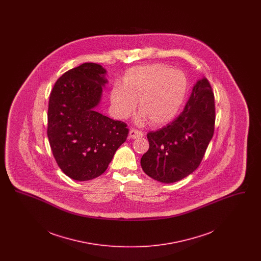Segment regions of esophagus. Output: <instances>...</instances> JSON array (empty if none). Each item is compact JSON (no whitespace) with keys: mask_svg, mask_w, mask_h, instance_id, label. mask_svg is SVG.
Masks as SVG:
<instances>
[{"mask_svg":"<svg viewBox=\"0 0 261 261\" xmlns=\"http://www.w3.org/2000/svg\"><path fill=\"white\" fill-rule=\"evenodd\" d=\"M143 135H144V133L142 131H139L135 128H132L129 132V137L132 138V139H136L138 137H142Z\"/></svg>","mask_w":261,"mask_h":261,"instance_id":"esophagus-1","label":"esophagus"}]
</instances>
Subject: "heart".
Instances as JSON below:
<instances>
[{
	"mask_svg": "<svg viewBox=\"0 0 261 261\" xmlns=\"http://www.w3.org/2000/svg\"><path fill=\"white\" fill-rule=\"evenodd\" d=\"M187 88L186 75L181 70L162 63L138 66L125 73L123 85L112 86V109L118 117L125 118L135 111L139 100L140 122L149 119L155 126L166 124L180 110Z\"/></svg>",
	"mask_w": 261,
	"mask_h": 261,
	"instance_id": "obj_1",
	"label": "heart"
}]
</instances>
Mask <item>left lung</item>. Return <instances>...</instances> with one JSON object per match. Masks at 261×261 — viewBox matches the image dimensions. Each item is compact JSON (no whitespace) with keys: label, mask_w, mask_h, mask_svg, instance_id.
Returning a JSON list of instances; mask_svg holds the SVG:
<instances>
[{"label":"left lung","mask_w":261,"mask_h":261,"mask_svg":"<svg viewBox=\"0 0 261 261\" xmlns=\"http://www.w3.org/2000/svg\"><path fill=\"white\" fill-rule=\"evenodd\" d=\"M214 125V94L210 81L202 78L193 88L181 114L147 134L149 148L141 159L144 172L162 183H174L193 173L204 156Z\"/></svg>","instance_id":"left-lung-1"}]
</instances>
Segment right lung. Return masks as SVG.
I'll list each match as a JSON object with an SVG mask.
<instances>
[{"instance_id": "1", "label": "right lung", "mask_w": 261, "mask_h": 261, "mask_svg": "<svg viewBox=\"0 0 261 261\" xmlns=\"http://www.w3.org/2000/svg\"><path fill=\"white\" fill-rule=\"evenodd\" d=\"M105 74L100 64L86 62L63 73L50 92V149L62 172L77 181L103 173L129 133L125 122L95 110L107 83Z\"/></svg>"}]
</instances>
